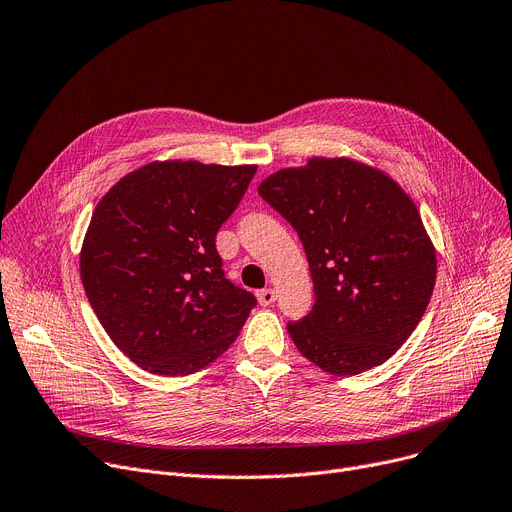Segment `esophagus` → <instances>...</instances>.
<instances>
[{
	"mask_svg": "<svg viewBox=\"0 0 512 512\" xmlns=\"http://www.w3.org/2000/svg\"><path fill=\"white\" fill-rule=\"evenodd\" d=\"M257 301L261 307H270L276 301V290L272 288H263L257 292Z\"/></svg>",
	"mask_w": 512,
	"mask_h": 512,
	"instance_id": "esophagus-1",
	"label": "esophagus"
}]
</instances>
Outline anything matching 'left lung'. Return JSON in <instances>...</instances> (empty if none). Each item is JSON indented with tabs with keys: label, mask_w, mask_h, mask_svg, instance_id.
<instances>
[{
	"label": "left lung",
	"mask_w": 512,
	"mask_h": 512,
	"mask_svg": "<svg viewBox=\"0 0 512 512\" xmlns=\"http://www.w3.org/2000/svg\"><path fill=\"white\" fill-rule=\"evenodd\" d=\"M297 230L315 303L288 334L334 375L388 361L421 321L436 282V251L402 188L353 159L313 157L257 188Z\"/></svg>",
	"instance_id": "1"
}]
</instances>
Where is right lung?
<instances>
[{"instance_id": "obj_1", "label": "right lung", "mask_w": 512, "mask_h": 512, "mask_svg": "<svg viewBox=\"0 0 512 512\" xmlns=\"http://www.w3.org/2000/svg\"><path fill=\"white\" fill-rule=\"evenodd\" d=\"M257 166L155 161L93 211L80 278L103 330L155 375H188L236 340L257 299L232 284L215 234Z\"/></svg>"}]
</instances>
